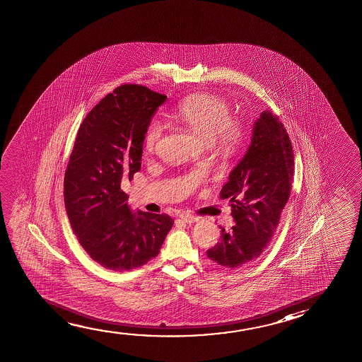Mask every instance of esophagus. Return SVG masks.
Returning a JSON list of instances; mask_svg holds the SVG:
<instances>
[{"instance_id": "34e87169", "label": "esophagus", "mask_w": 362, "mask_h": 362, "mask_svg": "<svg viewBox=\"0 0 362 362\" xmlns=\"http://www.w3.org/2000/svg\"><path fill=\"white\" fill-rule=\"evenodd\" d=\"M180 218H182V221H185V223H188V224H192V223L198 221V216H195V215L193 214H189V213H183V214L180 215Z\"/></svg>"}]
</instances>
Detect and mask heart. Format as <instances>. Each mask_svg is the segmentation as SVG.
<instances>
[{"instance_id": "b5f03b06", "label": "heart", "mask_w": 362, "mask_h": 362, "mask_svg": "<svg viewBox=\"0 0 362 362\" xmlns=\"http://www.w3.org/2000/svg\"><path fill=\"white\" fill-rule=\"evenodd\" d=\"M174 118L224 151H234L244 141V126L231 117L229 103L210 93H195L184 98L174 110ZM163 134L162 122L152 119L148 123L143 133V146L148 152L157 149Z\"/></svg>"}]
</instances>
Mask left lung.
Returning <instances> with one entry per match:
<instances>
[{
    "label": "left lung",
    "instance_id": "obj_1",
    "mask_svg": "<svg viewBox=\"0 0 362 362\" xmlns=\"http://www.w3.org/2000/svg\"><path fill=\"white\" fill-rule=\"evenodd\" d=\"M293 153L279 117L262 110L252 128V144L231 170L221 199L230 203L235 226L221 228V241L206 252L224 267H240L262 255L272 240L291 193Z\"/></svg>",
    "mask_w": 362,
    "mask_h": 362
}]
</instances>
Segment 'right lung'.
<instances>
[{
    "mask_svg": "<svg viewBox=\"0 0 362 362\" xmlns=\"http://www.w3.org/2000/svg\"><path fill=\"white\" fill-rule=\"evenodd\" d=\"M167 95L122 84L79 127L64 173V206L74 234L100 267L129 272L157 257L174 221L133 213L122 182L141 169L143 133Z\"/></svg>",
    "mask_w": 362,
    "mask_h": 362,
    "instance_id": "obj_1",
    "label": "right lung"
}]
</instances>
